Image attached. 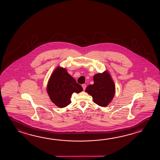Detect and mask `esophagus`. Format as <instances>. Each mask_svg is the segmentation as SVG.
<instances>
[{"label":"esophagus","mask_w":160,"mask_h":160,"mask_svg":"<svg viewBox=\"0 0 160 160\" xmlns=\"http://www.w3.org/2000/svg\"><path fill=\"white\" fill-rule=\"evenodd\" d=\"M82 86L83 87V90L84 91L86 89V85L85 84H83L82 85Z\"/></svg>","instance_id":"obj_1"}]
</instances>
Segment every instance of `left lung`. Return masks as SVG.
Wrapping results in <instances>:
<instances>
[{"instance_id":"left-lung-1","label":"left lung","mask_w":160,"mask_h":160,"mask_svg":"<svg viewBox=\"0 0 160 160\" xmlns=\"http://www.w3.org/2000/svg\"><path fill=\"white\" fill-rule=\"evenodd\" d=\"M94 84H90L86 89L95 103L106 107L111 102L115 93V85L108 73H98L93 77Z\"/></svg>"}]
</instances>
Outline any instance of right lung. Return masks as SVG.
<instances>
[{"label":"right lung","mask_w":160,"mask_h":160,"mask_svg":"<svg viewBox=\"0 0 160 160\" xmlns=\"http://www.w3.org/2000/svg\"><path fill=\"white\" fill-rule=\"evenodd\" d=\"M83 91L82 87L68 73L66 69L58 67L49 80L47 92L51 101L60 108L71 103L73 93H78Z\"/></svg>","instance_id":"add662e5"}]
</instances>
